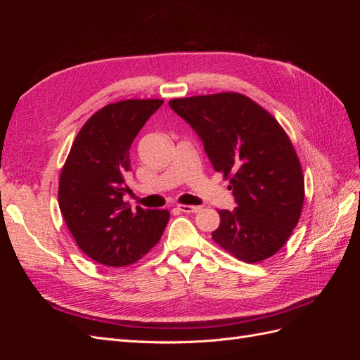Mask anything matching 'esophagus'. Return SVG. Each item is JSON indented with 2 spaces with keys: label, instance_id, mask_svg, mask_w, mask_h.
<instances>
[{
  "label": "esophagus",
  "instance_id": "obj_1",
  "mask_svg": "<svg viewBox=\"0 0 360 360\" xmlns=\"http://www.w3.org/2000/svg\"><path fill=\"white\" fill-rule=\"evenodd\" d=\"M177 209L180 212H183V213H188V214L200 212V207H197V205H188V204H180V205H177Z\"/></svg>",
  "mask_w": 360,
  "mask_h": 360
}]
</instances>
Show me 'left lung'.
<instances>
[{"label":"left lung","instance_id":"obj_1","mask_svg":"<svg viewBox=\"0 0 360 360\" xmlns=\"http://www.w3.org/2000/svg\"><path fill=\"white\" fill-rule=\"evenodd\" d=\"M168 103L197 132L213 168L231 183L237 207L219 210L213 242L249 264L275 255L297 225L304 200L302 167L285 130L240 93Z\"/></svg>","mask_w":360,"mask_h":360}]
</instances>
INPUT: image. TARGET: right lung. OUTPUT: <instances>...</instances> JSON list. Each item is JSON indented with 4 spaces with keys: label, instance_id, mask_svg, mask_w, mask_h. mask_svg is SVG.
I'll use <instances>...</instances> for the list:
<instances>
[{
    "label": "right lung",
    "instance_id": "1",
    "mask_svg": "<svg viewBox=\"0 0 360 360\" xmlns=\"http://www.w3.org/2000/svg\"><path fill=\"white\" fill-rule=\"evenodd\" d=\"M162 99H129L103 106L76 135L64 163L58 204L76 245L103 266L134 264L153 248L169 221L168 210L130 209L123 201L129 151Z\"/></svg>",
    "mask_w": 360,
    "mask_h": 360
}]
</instances>
